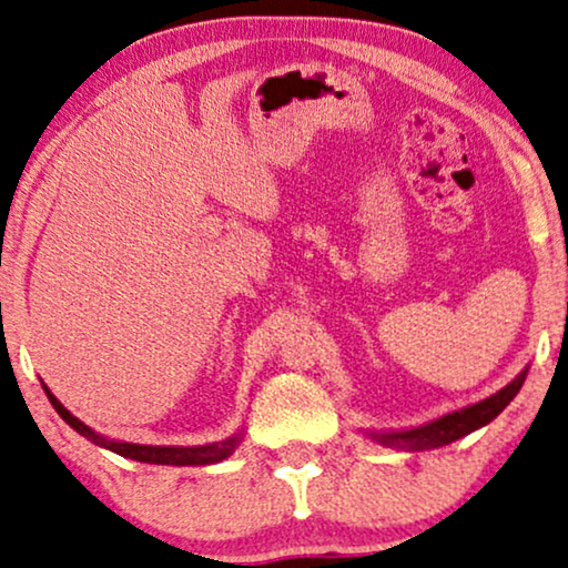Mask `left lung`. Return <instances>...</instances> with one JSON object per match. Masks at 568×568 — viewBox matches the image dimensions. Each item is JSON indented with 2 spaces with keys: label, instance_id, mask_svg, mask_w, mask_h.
<instances>
[{
  "label": "left lung",
  "instance_id": "obj_1",
  "mask_svg": "<svg viewBox=\"0 0 568 568\" xmlns=\"http://www.w3.org/2000/svg\"><path fill=\"white\" fill-rule=\"evenodd\" d=\"M527 377V372H521L514 383H508L504 390H498L495 396L479 400L475 406H466L462 412L445 414L437 422H429L425 427L408 429V433H383L372 435L377 443L390 445V448H406V450H427V448H440V445H448L458 440V437L475 433L477 427H485L487 422H493L504 408L511 404L516 393Z\"/></svg>",
  "mask_w": 568,
  "mask_h": 568
}]
</instances>
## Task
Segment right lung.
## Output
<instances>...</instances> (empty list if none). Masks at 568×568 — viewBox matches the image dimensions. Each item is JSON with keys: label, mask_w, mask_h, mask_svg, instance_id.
I'll return each instance as SVG.
<instances>
[{"label": "right lung", "mask_w": 568, "mask_h": 568, "mask_svg": "<svg viewBox=\"0 0 568 568\" xmlns=\"http://www.w3.org/2000/svg\"><path fill=\"white\" fill-rule=\"evenodd\" d=\"M44 390H47V387H44ZM47 398H49V404L57 408V414H60L62 419L75 429V433L89 437V440H93L97 445H104V448L114 450V454L133 458V462L170 464V466H204V464H214V462H222V458H227L235 450V445H239V437H227V440L212 443V445H199V448H160V445L112 443V440H104V437L93 435V429L85 427L81 419H75V416L70 414L68 408H64L49 390H47Z\"/></svg>", "instance_id": "1"}]
</instances>
